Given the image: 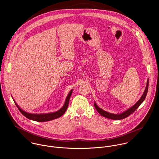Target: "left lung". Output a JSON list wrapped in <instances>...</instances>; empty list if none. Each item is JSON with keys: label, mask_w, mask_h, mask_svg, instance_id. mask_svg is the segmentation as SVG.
Returning a JSON list of instances; mask_svg holds the SVG:
<instances>
[{"label": "left lung", "mask_w": 159, "mask_h": 159, "mask_svg": "<svg viewBox=\"0 0 159 159\" xmlns=\"http://www.w3.org/2000/svg\"><path fill=\"white\" fill-rule=\"evenodd\" d=\"M148 87H149V79H148L147 81V84H146V87L145 89V90L142 96L141 97V98L139 99V101L134 104L133 105L132 107H131L129 109H127L126 111L122 112V114H113L109 112H107L104 110H102V109L99 108L95 102V107L96 109V111L99 113V114H101L102 116L106 117L107 119H112V120H121L123 119H125L128 116H129L130 114H131L133 112H134L136 109L140 106V104L144 101V100L145 99L147 93H148Z\"/></svg>", "instance_id": "1"}]
</instances>
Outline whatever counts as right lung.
Listing matches in <instances>:
<instances>
[{
	"instance_id": "1",
	"label": "right lung",
	"mask_w": 159,
	"mask_h": 159,
	"mask_svg": "<svg viewBox=\"0 0 159 159\" xmlns=\"http://www.w3.org/2000/svg\"><path fill=\"white\" fill-rule=\"evenodd\" d=\"M72 93V90H70V92L69 93L68 95L66 97V101L64 102L63 106L58 111H56L55 112H52V113H48V114H30L28 112H26L24 111H23L18 105L15 102L16 106H17V107L18 108L19 111L21 112V113L25 116L26 117H27L28 119L32 120L34 121H37V122H47V121H50V120H52L53 119H57L58 117H60L61 116H63L64 113L66 112L67 107H68V104H69V99L70 95Z\"/></svg>"
}]
</instances>
